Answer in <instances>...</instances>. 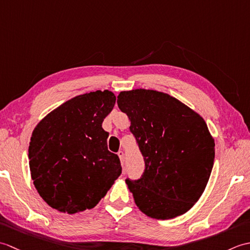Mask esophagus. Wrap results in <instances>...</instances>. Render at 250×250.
I'll list each match as a JSON object with an SVG mask.
<instances>
[{
	"label": "esophagus",
	"mask_w": 250,
	"mask_h": 250,
	"mask_svg": "<svg viewBox=\"0 0 250 250\" xmlns=\"http://www.w3.org/2000/svg\"><path fill=\"white\" fill-rule=\"evenodd\" d=\"M117 155H118V157H119V159H120V161H121V166L124 167V161H125V152L122 151V150H119V151H118V153H117Z\"/></svg>",
	"instance_id": "obj_1"
}]
</instances>
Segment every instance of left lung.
Returning a JSON list of instances; mask_svg holds the SVG:
<instances>
[{
	"mask_svg": "<svg viewBox=\"0 0 250 250\" xmlns=\"http://www.w3.org/2000/svg\"><path fill=\"white\" fill-rule=\"evenodd\" d=\"M117 103L129 117L145 161L140 179H125L135 204L155 219L187 213L204 192L214 166L215 142L206 122L156 90L121 91Z\"/></svg>",
	"mask_w": 250,
	"mask_h": 250,
	"instance_id": "1",
	"label": "left lung"
}]
</instances>
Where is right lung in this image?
I'll return each instance as SVG.
<instances>
[{"label":"right lung","instance_id":"right-lung-1","mask_svg":"<svg viewBox=\"0 0 250 250\" xmlns=\"http://www.w3.org/2000/svg\"><path fill=\"white\" fill-rule=\"evenodd\" d=\"M115 94L97 90L77 95L44 117L29 146L31 177L47 204L61 213L90 209L121 174L118 156L107 149L103 120Z\"/></svg>","mask_w":250,"mask_h":250}]
</instances>
